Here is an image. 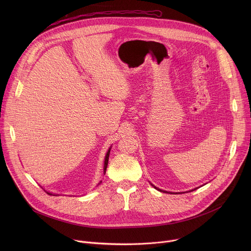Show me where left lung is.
<instances>
[{
  "label": "left lung",
  "instance_id": "1",
  "mask_svg": "<svg viewBox=\"0 0 251 251\" xmlns=\"http://www.w3.org/2000/svg\"><path fill=\"white\" fill-rule=\"evenodd\" d=\"M155 189H157V190H159V191H161V192H164V193H168V192H165V191H162V190H160V189H158V188H156V187H154Z\"/></svg>",
  "mask_w": 251,
  "mask_h": 251
}]
</instances>
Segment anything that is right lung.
Masks as SVG:
<instances>
[{
	"instance_id": "1",
	"label": "right lung",
	"mask_w": 251,
	"mask_h": 251,
	"mask_svg": "<svg viewBox=\"0 0 251 251\" xmlns=\"http://www.w3.org/2000/svg\"><path fill=\"white\" fill-rule=\"evenodd\" d=\"M109 154H110V149L107 152L106 156H105V161H104V174L106 173V169H107V165H108V159H109ZM49 195H51L49 193Z\"/></svg>"
}]
</instances>
